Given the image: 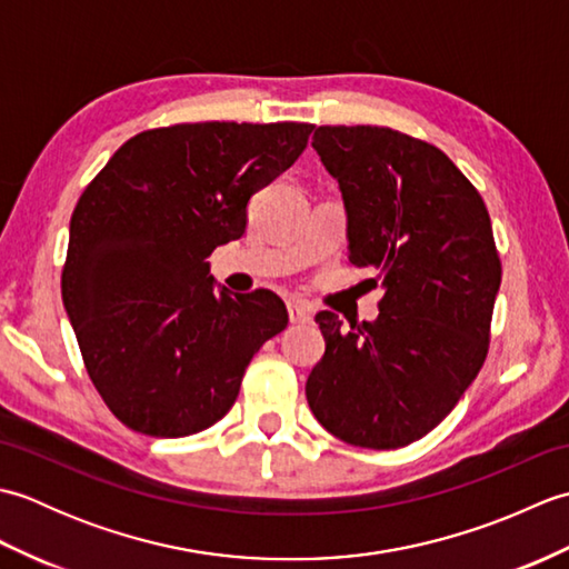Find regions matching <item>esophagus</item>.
Masks as SVG:
<instances>
[{
	"label": "esophagus",
	"instance_id": "1",
	"mask_svg": "<svg viewBox=\"0 0 569 569\" xmlns=\"http://www.w3.org/2000/svg\"><path fill=\"white\" fill-rule=\"evenodd\" d=\"M286 308H288V320H291L293 325L312 320V310L303 303V300H288Z\"/></svg>",
	"mask_w": 569,
	"mask_h": 569
}]
</instances>
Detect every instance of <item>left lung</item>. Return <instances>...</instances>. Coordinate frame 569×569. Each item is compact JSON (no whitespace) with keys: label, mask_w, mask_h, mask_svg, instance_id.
<instances>
[{"label":"left lung","mask_w":569,"mask_h":569,"mask_svg":"<svg viewBox=\"0 0 569 569\" xmlns=\"http://www.w3.org/2000/svg\"><path fill=\"white\" fill-rule=\"evenodd\" d=\"M312 149L342 190L349 263L377 269L383 298L352 330L318 312L306 396L335 438L396 450L440 426L485 365L501 286L491 220L467 176L403 131L318 127Z\"/></svg>","instance_id":"1"}]
</instances>
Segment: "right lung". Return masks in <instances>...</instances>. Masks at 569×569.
Segmentation results:
<instances>
[{"instance_id":"add662e5","label":"right lung","mask_w":569,"mask_h":569,"mask_svg":"<svg viewBox=\"0 0 569 569\" xmlns=\"http://www.w3.org/2000/svg\"><path fill=\"white\" fill-rule=\"evenodd\" d=\"M312 129H147L82 190L60 293L84 369L127 428L186 438L214 426L251 357L288 325L263 288L214 293L208 257L244 234L249 198L296 163Z\"/></svg>"}]
</instances>
